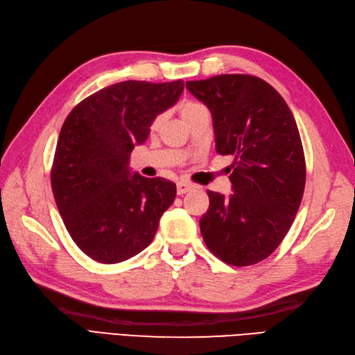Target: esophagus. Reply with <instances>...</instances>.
Masks as SVG:
<instances>
[{
  "label": "esophagus",
  "mask_w": 355,
  "mask_h": 355,
  "mask_svg": "<svg viewBox=\"0 0 355 355\" xmlns=\"http://www.w3.org/2000/svg\"><path fill=\"white\" fill-rule=\"evenodd\" d=\"M192 184L191 183H187V182H178L177 183V192H178V195H183V193H186V192H189L191 189H192Z\"/></svg>",
  "instance_id": "obj_1"
}]
</instances>
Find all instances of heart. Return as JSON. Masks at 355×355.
Returning <instances> with one entry per match:
<instances>
[{
  "mask_svg": "<svg viewBox=\"0 0 355 355\" xmlns=\"http://www.w3.org/2000/svg\"><path fill=\"white\" fill-rule=\"evenodd\" d=\"M201 110H205V105H201L198 102H193V101H186L182 105H180V114H182L183 120H186L187 117H191L195 112H198ZM162 119L163 116H157L155 120L153 122V128H157L158 125L162 123Z\"/></svg>",
  "mask_w": 355,
  "mask_h": 355,
  "instance_id": "b5f03b06",
  "label": "heart"
}]
</instances>
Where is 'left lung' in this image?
<instances>
[{
  "mask_svg": "<svg viewBox=\"0 0 355 355\" xmlns=\"http://www.w3.org/2000/svg\"><path fill=\"white\" fill-rule=\"evenodd\" d=\"M212 112L215 149L233 155L229 197L209 191L200 229L216 258L245 267L282 243L305 189V155L288 105L250 74H220L186 82Z\"/></svg>",
  "mask_w": 355,
  "mask_h": 355,
  "instance_id": "obj_1",
  "label": "left lung"
}]
</instances>
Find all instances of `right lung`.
<instances>
[{"label":"right lung","instance_id":"add662e5","mask_svg":"<svg viewBox=\"0 0 355 355\" xmlns=\"http://www.w3.org/2000/svg\"><path fill=\"white\" fill-rule=\"evenodd\" d=\"M183 80H125L78 103L59 134L51 189L71 239L89 258L117 263L153 243L175 183L130 171L160 112L175 105Z\"/></svg>","mask_w":355,"mask_h":355}]
</instances>
